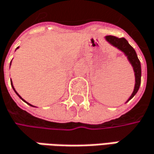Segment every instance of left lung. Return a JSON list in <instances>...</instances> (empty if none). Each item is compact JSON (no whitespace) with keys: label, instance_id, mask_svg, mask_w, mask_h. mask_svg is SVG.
I'll return each mask as SVG.
<instances>
[{"label":"left lung","instance_id":"obj_1","mask_svg":"<svg viewBox=\"0 0 154 154\" xmlns=\"http://www.w3.org/2000/svg\"><path fill=\"white\" fill-rule=\"evenodd\" d=\"M105 38L111 44H112L113 46L122 50L123 52L127 56V57L133 67L134 72H135V87H134V91H133L132 94L130 97V98L128 99V101H129L138 92V91L140 89V82H141V66H140V60L138 58V56L136 54L135 50L131 47L129 44V42L124 37L119 38V37H117L114 35H107Z\"/></svg>","mask_w":154,"mask_h":154}]
</instances>
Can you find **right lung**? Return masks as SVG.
I'll return each instance as SVG.
<instances>
[{
	"label": "right lung",
	"mask_w": 154,
	"mask_h": 154,
	"mask_svg": "<svg viewBox=\"0 0 154 154\" xmlns=\"http://www.w3.org/2000/svg\"><path fill=\"white\" fill-rule=\"evenodd\" d=\"M11 85H12V84H11ZM12 87H13V85H12ZM13 89H14V87H13ZM15 93L17 94V92H16V91H15ZM17 95H18V94H17ZM18 96H19V95H18ZM19 97H20V96H19ZM21 98H22V97H21ZM30 105H31V104H30Z\"/></svg>",
	"instance_id": "add662e5"
}]
</instances>
